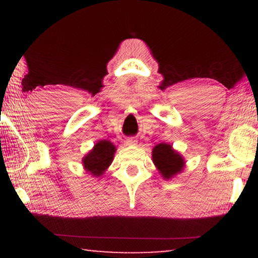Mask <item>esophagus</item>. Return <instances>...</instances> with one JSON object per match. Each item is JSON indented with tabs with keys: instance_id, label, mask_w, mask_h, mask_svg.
I'll use <instances>...</instances> for the list:
<instances>
[{
	"instance_id": "1",
	"label": "esophagus",
	"mask_w": 258,
	"mask_h": 258,
	"mask_svg": "<svg viewBox=\"0 0 258 258\" xmlns=\"http://www.w3.org/2000/svg\"><path fill=\"white\" fill-rule=\"evenodd\" d=\"M125 143L127 146H135L137 145V140H135L134 138H127L125 140Z\"/></svg>"
}]
</instances>
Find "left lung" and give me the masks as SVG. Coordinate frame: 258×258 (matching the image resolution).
<instances>
[{"label": "left lung", "mask_w": 258, "mask_h": 258, "mask_svg": "<svg viewBox=\"0 0 258 258\" xmlns=\"http://www.w3.org/2000/svg\"><path fill=\"white\" fill-rule=\"evenodd\" d=\"M152 160L165 180H169L181 173L185 164L183 157L167 143H159L154 148Z\"/></svg>", "instance_id": "obj_1"}]
</instances>
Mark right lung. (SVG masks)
Segmentation results:
<instances>
[{
    "label": "right lung",
    "mask_w": 258,
    "mask_h": 258,
    "mask_svg": "<svg viewBox=\"0 0 258 258\" xmlns=\"http://www.w3.org/2000/svg\"><path fill=\"white\" fill-rule=\"evenodd\" d=\"M116 147L108 140H101L93 149L83 158V166L86 172L93 176H101L113 160Z\"/></svg>",
    "instance_id": "add662e5"
}]
</instances>
